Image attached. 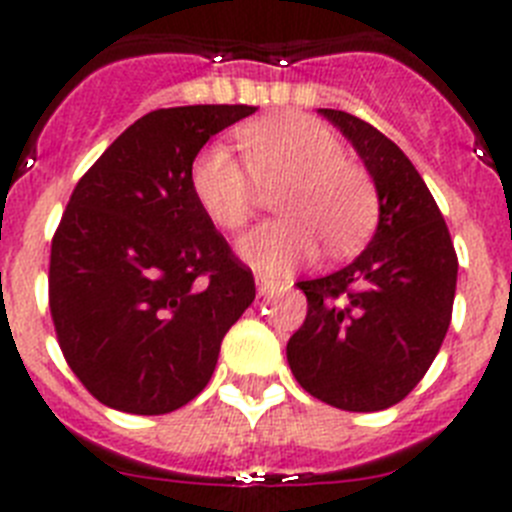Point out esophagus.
I'll use <instances>...</instances> for the list:
<instances>
[{
    "instance_id": "obj_1",
    "label": "esophagus",
    "mask_w": 512,
    "mask_h": 512,
    "mask_svg": "<svg viewBox=\"0 0 512 512\" xmlns=\"http://www.w3.org/2000/svg\"><path fill=\"white\" fill-rule=\"evenodd\" d=\"M256 289H259V295H271V292H277V289H284V282L259 274V277H256Z\"/></svg>"
}]
</instances>
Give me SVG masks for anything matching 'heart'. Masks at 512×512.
I'll return each instance as SVG.
<instances>
[{"mask_svg":"<svg viewBox=\"0 0 512 512\" xmlns=\"http://www.w3.org/2000/svg\"><path fill=\"white\" fill-rule=\"evenodd\" d=\"M243 158L210 146L194 158L192 192L217 228L238 233L259 210L261 189H279L266 223L241 241V256L261 271L292 269L318 251L351 253L379 217L377 184L364 166L346 158L328 125L307 115H277L241 130Z\"/></svg>","mask_w":512,"mask_h":512,"instance_id":"obj_1","label":"heart"}]
</instances>
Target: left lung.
Wrapping results in <instances>:
<instances>
[{
	"instance_id": "8db88e82",
	"label": "left lung",
	"mask_w": 512,
	"mask_h": 512,
	"mask_svg": "<svg viewBox=\"0 0 512 512\" xmlns=\"http://www.w3.org/2000/svg\"><path fill=\"white\" fill-rule=\"evenodd\" d=\"M364 158L379 194L372 243L351 264L302 279L305 323L287 343L305 392L348 413H374L415 390L436 359L456 295L454 241L410 158L374 125L320 110Z\"/></svg>"
}]
</instances>
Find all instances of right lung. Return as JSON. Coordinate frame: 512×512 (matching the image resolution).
<instances>
[{
	"instance_id": "add662e5",
	"label": "right lung",
	"mask_w": 512,
	"mask_h": 512,
	"mask_svg": "<svg viewBox=\"0 0 512 512\" xmlns=\"http://www.w3.org/2000/svg\"><path fill=\"white\" fill-rule=\"evenodd\" d=\"M248 104L135 120L81 176L53 233L48 305L71 372L107 408L164 415L200 395L256 297L192 192V164Z\"/></svg>"
}]
</instances>
